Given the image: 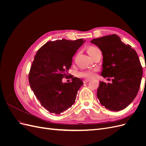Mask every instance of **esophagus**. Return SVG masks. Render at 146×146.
I'll return each mask as SVG.
<instances>
[{"label":"esophagus","instance_id":"34e87169","mask_svg":"<svg viewBox=\"0 0 146 146\" xmlns=\"http://www.w3.org/2000/svg\"><path fill=\"white\" fill-rule=\"evenodd\" d=\"M90 81V80H88V79H85V80H83V83H86L88 82H89Z\"/></svg>","mask_w":146,"mask_h":146}]
</instances>
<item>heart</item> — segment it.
<instances>
[{
	"label": "heart",
	"mask_w": 146,
	"mask_h": 146,
	"mask_svg": "<svg viewBox=\"0 0 146 146\" xmlns=\"http://www.w3.org/2000/svg\"><path fill=\"white\" fill-rule=\"evenodd\" d=\"M98 50H99L98 48L94 46H90L88 48L87 52L91 56L93 55ZM95 72H96V70H83V71L78 72V76H80L81 77L86 78H91L94 77Z\"/></svg>",
	"instance_id": "obj_1"
}]
</instances>
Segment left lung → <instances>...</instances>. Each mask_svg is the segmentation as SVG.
Returning a JSON list of instances; mask_svg holds the SVG:
<instances>
[{
	"label": "left lung",
	"instance_id": "1",
	"mask_svg": "<svg viewBox=\"0 0 146 146\" xmlns=\"http://www.w3.org/2000/svg\"><path fill=\"white\" fill-rule=\"evenodd\" d=\"M91 42L102 52L101 76L112 78L111 83L100 82L97 91L100 103L111 111L125 108L138 94L143 77L137 53L114 34L93 39Z\"/></svg>",
	"mask_w": 146,
	"mask_h": 146
}]
</instances>
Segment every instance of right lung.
<instances>
[{"label": "right lung", "mask_w": 146, "mask_h": 146, "mask_svg": "<svg viewBox=\"0 0 146 146\" xmlns=\"http://www.w3.org/2000/svg\"><path fill=\"white\" fill-rule=\"evenodd\" d=\"M86 41L59 39L49 41L38 50L31 66L29 80L31 89L48 112L60 114L72 107L83 85L80 78L63 83L72 64V56Z\"/></svg>", "instance_id": "obj_1"}]
</instances>
